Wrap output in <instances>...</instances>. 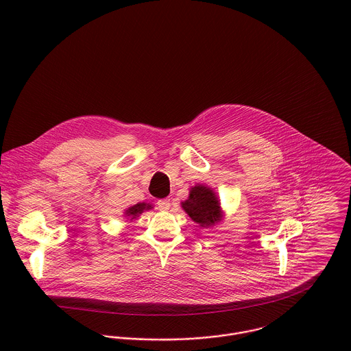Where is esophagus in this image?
Returning <instances> with one entry per match:
<instances>
[{
    "label": "esophagus",
    "mask_w": 351,
    "mask_h": 351,
    "mask_svg": "<svg viewBox=\"0 0 351 351\" xmlns=\"http://www.w3.org/2000/svg\"><path fill=\"white\" fill-rule=\"evenodd\" d=\"M158 209L159 210H167L170 208V200L169 199H162V200L156 201Z\"/></svg>",
    "instance_id": "esophagus-1"
}]
</instances>
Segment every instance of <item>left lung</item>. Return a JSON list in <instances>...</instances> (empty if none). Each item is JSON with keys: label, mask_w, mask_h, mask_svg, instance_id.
Instances as JSON below:
<instances>
[{"label": "left lung", "mask_w": 351, "mask_h": 351, "mask_svg": "<svg viewBox=\"0 0 351 351\" xmlns=\"http://www.w3.org/2000/svg\"><path fill=\"white\" fill-rule=\"evenodd\" d=\"M184 210L202 227L220 221V204L210 188L197 185L192 188L189 199L182 202Z\"/></svg>", "instance_id": "obj_1"}]
</instances>
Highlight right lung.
Masks as SVG:
<instances>
[{"instance_id": "add662e5", "label": "right lung", "mask_w": 351, "mask_h": 351, "mask_svg": "<svg viewBox=\"0 0 351 351\" xmlns=\"http://www.w3.org/2000/svg\"><path fill=\"white\" fill-rule=\"evenodd\" d=\"M152 206H151L150 204H146V202H139V204H136V205H134V206H131V208H128L127 210H125V216H128V217H136L139 213H142L145 209L147 210V209H151Z\"/></svg>"}]
</instances>
